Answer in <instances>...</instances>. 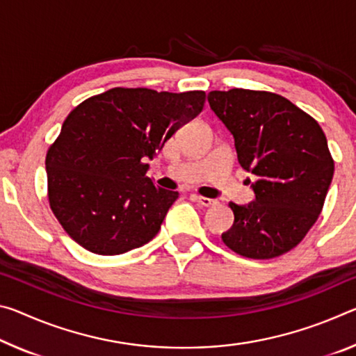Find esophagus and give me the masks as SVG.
I'll return each instance as SVG.
<instances>
[{
	"label": "esophagus",
	"instance_id": "obj_1",
	"mask_svg": "<svg viewBox=\"0 0 356 356\" xmlns=\"http://www.w3.org/2000/svg\"><path fill=\"white\" fill-rule=\"evenodd\" d=\"M193 200L196 202H200L202 207H211V206H216L217 201L216 200H211V198H206V196H200V195H193Z\"/></svg>",
	"mask_w": 356,
	"mask_h": 356
}]
</instances>
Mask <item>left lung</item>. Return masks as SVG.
Returning <instances> with one entry per match:
<instances>
[{
  "instance_id": "1",
  "label": "left lung",
  "mask_w": 356,
  "mask_h": 356,
  "mask_svg": "<svg viewBox=\"0 0 356 356\" xmlns=\"http://www.w3.org/2000/svg\"><path fill=\"white\" fill-rule=\"evenodd\" d=\"M213 114L234 138L238 161L257 177L255 200L229 202L234 223L222 234L231 250L253 259L280 257L317 222L334 174L323 129L280 95L213 90Z\"/></svg>"
}]
</instances>
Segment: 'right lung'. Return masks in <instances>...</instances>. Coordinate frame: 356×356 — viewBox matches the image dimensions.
<instances>
[{
  "instance_id": "add662e5",
  "label": "right lung",
  "mask_w": 356,
  "mask_h": 356,
  "mask_svg": "<svg viewBox=\"0 0 356 356\" xmlns=\"http://www.w3.org/2000/svg\"><path fill=\"white\" fill-rule=\"evenodd\" d=\"M204 92L111 88L66 117L46 156L50 209L71 239L120 255L156 236L177 191L145 176L177 129L200 114Z\"/></svg>"
}]
</instances>
